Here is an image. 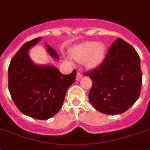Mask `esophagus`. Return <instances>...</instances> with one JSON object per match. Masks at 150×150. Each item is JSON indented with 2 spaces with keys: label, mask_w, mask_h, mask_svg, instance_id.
I'll use <instances>...</instances> for the list:
<instances>
[{
  "label": "esophagus",
  "mask_w": 150,
  "mask_h": 150,
  "mask_svg": "<svg viewBox=\"0 0 150 150\" xmlns=\"http://www.w3.org/2000/svg\"><path fill=\"white\" fill-rule=\"evenodd\" d=\"M81 78H82V75H81L80 72H78L77 75H76V80H77V81H79V80H80Z\"/></svg>",
  "instance_id": "34e87169"
}]
</instances>
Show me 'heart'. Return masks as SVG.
<instances>
[{"instance_id":"b5f03b06","label":"heart","mask_w":150,"mask_h":150,"mask_svg":"<svg viewBox=\"0 0 150 150\" xmlns=\"http://www.w3.org/2000/svg\"><path fill=\"white\" fill-rule=\"evenodd\" d=\"M73 59L84 63L88 69H95L102 63L105 54L104 44L97 42H88L75 46L70 51ZM72 63L70 59H68Z\"/></svg>"}]
</instances>
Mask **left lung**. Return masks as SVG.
Masks as SVG:
<instances>
[{
	"instance_id": "obj_1",
	"label": "left lung",
	"mask_w": 150,
	"mask_h": 150,
	"mask_svg": "<svg viewBox=\"0 0 150 150\" xmlns=\"http://www.w3.org/2000/svg\"><path fill=\"white\" fill-rule=\"evenodd\" d=\"M92 81L88 98L100 113L119 114L139 98L142 86L140 59L135 49L118 38L98 67L85 73Z\"/></svg>"
}]
</instances>
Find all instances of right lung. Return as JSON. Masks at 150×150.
Returning a JSON list of instances; mask_svg holds the SVG:
<instances>
[{
	"label": "right lung",
	"mask_w": 150,
	"mask_h": 150,
	"mask_svg": "<svg viewBox=\"0 0 150 150\" xmlns=\"http://www.w3.org/2000/svg\"><path fill=\"white\" fill-rule=\"evenodd\" d=\"M41 40L23 44L8 68V89L15 105L23 114L38 120L53 117L62 106L68 88L75 82L76 71L63 75L55 66L33 63L29 50ZM48 52L56 59L59 55L48 44Z\"/></svg>",
	"instance_id": "right-lung-1"
}]
</instances>
